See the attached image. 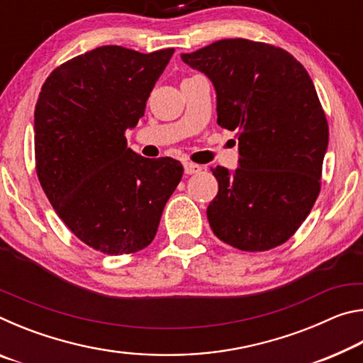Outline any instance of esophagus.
<instances>
[{
    "label": "esophagus",
    "mask_w": 363,
    "mask_h": 363,
    "mask_svg": "<svg viewBox=\"0 0 363 363\" xmlns=\"http://www.w3.org/2000/svg\"><path fill=\"white\" fill-rule=\"evenodd\" d=\"M184 169H186V174H195V173H200L201 167H200V164H196V163L186 162V163H184Z\"/></svg>",
    "instance_id": "esophagus-1"
}]
</instances>
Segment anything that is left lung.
<instances>
[{"instance_id":"obj_1","label":"left lung","mask_w":363,"mask_h":363,"mask_svg":"<svg viewBox=\"0 0 363 363\" xmlns=\"http://www.w3.org/2000/svg\"><path fill=\"white\" fill-rule=\"evenodd\" d=\"M181 57L211 79L218 125L238 138L240 167L211 168L219 184L206 210L214 235L242 251L279 247L320 194L328 121L309 73L285 49L245 38Z\"/></svg>"}]
</instances>
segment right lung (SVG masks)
I'll list each match as a JSON object with an SVG mask.
<instances>
[{"instance_id": "1", "label": "right lung", "mask_w": 363, "mask_h": 363, "mask_svg": "<svg viewBox=\"0 0 363 363\" xmlns=\"http://www.w3.org/2000/svg\"><path fill=\"white\" fill-rule=\"evenodd\" d=\"M173 52L101 46L59 65L41 86L33 128L36 174L73 235L101 253L149 247L181 182L177 160L140 157L125 138L144 116Z\"/></svg>"}]
</instances>
